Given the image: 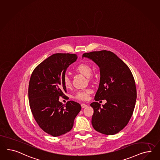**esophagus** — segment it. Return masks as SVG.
Returning <instances> with one entry per match:
<instances>
[{
	"mask_svg": "<svg viewBox=\"0 0 160 160\" xmlns=\"http://www.w3.org/2000/svg\"><path fill=\"white\" fill-rule=\"evenodd\" d=\"M87 106H88L86 105V104H84V103H82V104H81L82 108H85V107H86Z\"/></svg>",
	"mask_w": 160,
	"mask_h": 160,
	"instance_id": "1",
	"label": "esophagus"
}]
</instances>
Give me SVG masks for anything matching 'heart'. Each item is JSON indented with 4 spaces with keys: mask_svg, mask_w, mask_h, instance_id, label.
I'll return each instance as SVG.
<instances>
[{
    "mask_svg": "<svg viewBox=\"0 0 160 160\" xmlns=\"http://www.w3.org/2000/svg\"><path fill=\"white\" fill-rule=\"evenodd\" d=\"M76 71L82 75H85L86 77H89L92 72V68L89 64L83 62L79 64L77 67ZM62 82L64 85L67 88H68L71 86V82L70 78L67 75H65L63 77ZM92 93V90L90 89H86L84 90H80V91H78L76 94L74 96V98L79 100H86L89 98V95Z\"/></svg>",
    "mask_w": 160,
    "mask_h": 160,
    "instance_id": "1",
    "label": "heart"
}]
</instances>
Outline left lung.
Instances as JSON below:
<instances>
[{"label": "left lung", "mask_w": 160, "mask_h": 160, "mask_svg": "<svg viewBox=\"0 0 160 160\" xmlns=\"http://www.w3.org/2000/svg\"><path fill=\"white\" fill-rule=\"evenodd\" d=\"M82 57L92 60L100 68V84L94 100H107L102 106L97 102L90 104L94 110L92 126L102 134L115 135L127 125L135 106L137 92L131 71L110 51L85 53Z\"/></svg>", "instance_id": "1"}]
</instances>
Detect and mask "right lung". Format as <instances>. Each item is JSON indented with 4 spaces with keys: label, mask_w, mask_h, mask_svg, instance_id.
Returning a JSON list of instances; mask_svg holds the SVG:
<instances>
[{
    "label": "right lung",
    "mask_w": 160,
    "mask_h": 160,
    "mask_svg": "<svg viewBox=\"0 0 160 160\" xmlns=\"http://www.w3.org/2000/svg\"><path fill=\"white\" fill-rule=\"evenodd\" d=\"M77 58L75 54H52L36 67L30 78L28 98L32 114L39 127L54 137L71 130L81 109L74 101L63 105L58 100L66 96L62 78L66 70Z\"/></svg>",
    "instance_id": "right-lung-1"
}]
</instances>
